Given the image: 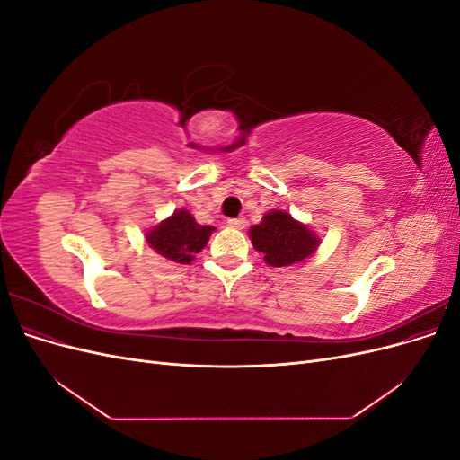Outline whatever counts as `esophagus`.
<instances>
[{"instance_id":"obj_1","label":"esophagus","mask_w":460,"mask_h":460,"mask_svg":"<svg viewBox=\"0 0 460 460\" xmlns=\"http://www.w3.org/2000/svg\"><path fill=\"white\" fill-rule=\"evenodd\" d=\"M228 226L242 230V228H245V218H230V220H228Z\"/></svg>"}]
</instances>
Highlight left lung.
<instances>
[{"label":"left lung","mask_w":460,"mask_h":460,"mask_svg":"<svg viewBox=\"0 0 460 460\" xmlns=\"http://www.w3.org/2000/svg\"><path fill=\"white\" fill-rule=\"evenodd\" d=\"M249 238L262 259L274 269H288L311 259L320 247V235L282 208L264 213L249 228Z\"/></svg>","instance_id":"8db88e82"}]
</instances>
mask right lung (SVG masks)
I'll return each mask as SVG.
<instances>
[{
	"label": "right lung",
	"mask_w": 460,
	"mask_h": 460,
	"mask_svg": "<svg viewBox=\"0 0 460 460\" xmlns=\"http://www.w3.org/2000/svg\"><path fill=\"white\" fill-rule=\"evenodd\" d=\"M213 232L215 226H203L186 208H176L171 217L146 230V242L164 261L191 264Z\"/></svg>",
	"instance_id": "obj_1"
}]
</instances>
